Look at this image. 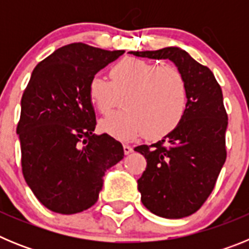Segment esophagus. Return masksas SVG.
Returning <instances> with one entry per match:
<instances>
[{"mask_svg": "<svg viewBox=\"0 0 249 249\" xmlns=\"http://www.w3.org/2000/svg\"><path fill=\"white\" fill-rule=\"evenodd\" d=\"M123 152H124V155H129V153L133 152V148L128 146V144H123Z\"/></svg>", "mask_w": 249, "mask_h": 249, "instance_id": "esophagus-1", "label": "esophagus"}]
</instances>
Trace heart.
<instances>
[{
	"label": "heart",
	"mask_w": 249,
	"mask_h": 249,
	"mask_svg": "<svg viewBox=\"0 0 249 249\" xmlns=\"http://www.w3.org/2000/svg\"><path fill=\"white\" fill-rule=\"evenodd\" d=\"M123 109L109 113L98 127L106 135L129 141L146 133L160 138L175 131L188 106L184 76L173 66L127 57L109 68V81L93 77L89 97L100 113H108L123 96Z\"/></svg>",
	"instance_id": "obj_1"
}]
</instances>
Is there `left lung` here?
<instances>
[{
	"label": "left lung",
	"instance_id": "8db88e82",
	"mask_svg": "<svg viewBox=\"0 0 249 249\" xmlns=\"http://www.w3.org/2000/svg\"><path fill=\"white\" fill-rule=\"evenodd\" d=\"M129 53L169 59L186 78L188 106L182 122L156 143L135 148L147 160L146 171L137 181L143 206L163 218H183L206 202L226 162L228 117L221 86L210 68L182 48Z\"/></svg>",
	"mask_w": 249,
	"mask_h": 249
}]
</instances>
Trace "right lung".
Returning a JSON list of instances; mask_svg holds the SVG:
<instances>
[{
	"instance_id": "obj_1",
	"label": "right lung",
	"mask_w": 249,
	"mask_h": 249,
	"mask_svg": "<svg viewBox=\"0 0 249 249\" xmlns=\"http://www.w3.org/2000/svg\"><path fill=\"white\" fill-rule=\"evenodd\" d=\"M123 53L71 43L31 74L17 126L22 172L36 198L52 212L89 210L97 202L106 171L124 156L118 141L93 133L96 114L89 97L91 78Z\"/></svg>"
}]
</instances>
